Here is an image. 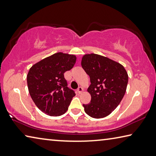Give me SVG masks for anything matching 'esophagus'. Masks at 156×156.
<instances>
[{
	"mask_svg": "<svg viewBox=\"0 0 156 156\" xmlns=\"http://www.w3.org/2000/svg\"><path fill=\"white\" fill-rule=\"evenodd\" d=\"M77 91H78V94H81V93H82V91H83V89L82 87H79L78 88Z\"/></svg>",
	"mask_w": 156,
	"mask_h": 156,
	"instance_id": "34e87169",
	"label": "esophagus"
}]
</instances>
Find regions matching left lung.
Returning a JSON list of instances; mask_svg holds the SVG:
<instances>
[{
  "label": "left lung",
  "mask_w": 156,
  "mask_h": 156,
  "mask_svg": "<svg viewBox=\"0 0 156 156\" xmlns=\"http://www.w3.org/2000/svg\"><path fill=\"white\" fill-rule=\"evenodd\" d=\"M81 65L91 82L87 91L91 98L90 103L83 105L85 112L96 119L107 117L125 94L128 81L126 71L117 62L94 53L84 55Z\"/></svg>",
  "instance_id": "obj_1"
}]
</instances>
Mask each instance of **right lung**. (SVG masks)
Here are the masks:
<instances>
[{"label": "right lung", "instance_id": "obj_1", "mask_svg": "<svg viewBox=\"0 0 156 156\" xmlns=\"http://www.w3.org/2000/svg\"><path fill=\"white\" fill-rule=\"evenodd\" d=\"M76 57L57 53L30 69L27 83L30 95L39 110L49 116L62 115L68 110L75 91L67 87L64 76L73 68Z\"/></svg>", "mask_w": 156, "mask_h": 156}]
</instances>
